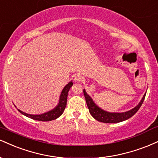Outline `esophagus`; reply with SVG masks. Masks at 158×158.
Wrapping results in <instances>:
<instances>
[{
  "mask_svg": "<svg viewBox=\"0 0 158 158\" xmlns=\"http://www.w3.org/2000/svg\"><path fill=\"white\" fill-rule=\"evenodd\" d=\"M83 77L81 75H79V74H77V75H76L75 76V77H74V81H75V82L76 83H80V82H83Z\"/></svg>",
  "mask_w": 158,
  "mask_h": 158,
  "instance_id": "1",
  "label": "esophagus"
}]
</instances>
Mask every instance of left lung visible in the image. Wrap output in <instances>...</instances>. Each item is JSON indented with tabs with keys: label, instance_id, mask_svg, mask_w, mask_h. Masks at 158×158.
I'll return each instance as SVG.
<instances>
[{
	"label": "left lung",
	"instance_id": "obj_1",
	"mask_svg": "<svg viewBox=\"0 0 158 158\" xmlns=\"http://www.w3.org/2000/svg\"><path fill=\"white\" fill-rule=\"evenodd\" d=\"M83 94H84L87 106H88L89 110L91 115L93 117L94 119L98 120V121L102 122V123H114L129 119L131 117L134 115L135 113L138 112L140 107L141 106L143 102L145 99L146 93L143 94L141 101L139 102V103L136 106L130 109V110L124 112H109L107 111L103 110V109L100 108L98 106L95 104L92 98L87 94L85 89H83Z\"/></svg>",
	"mask_w": 158,
	"mask_h": 158
}]
</instances>
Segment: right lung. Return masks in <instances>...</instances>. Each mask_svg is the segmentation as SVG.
Segmentation results:
<instances>
[{
    "label": "right lung",
    "instance_id": "add662e5",
    "mask_svg": "<svg viewBox=\"0 0 158 158\" xmlns=\"http://www.w3.org/2000/svg\"><path fill=\"white\" fill-rule=\"evenodd\" d=\"M72 85H73V83H72V81H71L69 83H68V84H66V86H64V88L63 89L62 92H61L60 93L58 104H57L53 109L49 111V112H46L45 113H43V114H27V113L22 112V111H20V109H18V110L22 114H23V115L27 116L28 118H31V119L35 120H40V121H51V120L57 119V118H59V117L63 114V112H64V109L66 106L68 92Z\"/></svg>",
    "mask_w": 158,
    "mask_h": 158
}]
</instances>
